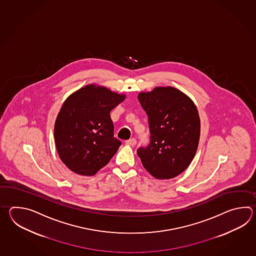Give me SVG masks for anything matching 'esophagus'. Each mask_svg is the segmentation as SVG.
Wrapping results in <instances>:
<instances>
[{"mask_svg":"<svg viewBox=\"0 0 256 256\" xmlns=\"http://www.w3.org/2000/svg\"><path fill=\"white\" fill-rule=\"evenodd\" d=\"M127 144H129V146H134L136 144V138H130L129 140H127L126 142Z\"/></svg>","mask_w":256,"mask_h":256,"instance_id":"34e87169","label":"esophagus"}]
</instances>
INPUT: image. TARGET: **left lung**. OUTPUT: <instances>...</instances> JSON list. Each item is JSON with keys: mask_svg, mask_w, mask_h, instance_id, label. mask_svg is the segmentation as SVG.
Segmentation results:
<instances>
[{"mask_svg": "<svg viewBox=\"0 0 256 256\" xmlns=\"http://www.w3.org/2000/svg\"><path fill=\"white\" fill-rule=\"evenodd\" d=\"M138 100L146 112L150 142L137 154L147 171L159 180L181 174L195 156L200 136V120L195 104L172 87L141 92Z\"/></svg>", "mask_w": 256, "mask_h": 256, "instance_id": "1", "label": "left lung"}]
</instances>
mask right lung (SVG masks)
I'll return each mask as SVG.
<instances>
[{"label": "right lung", "instance_id": "right-lung-1", "mask_svg": "<svg viewBox=\"0 0 256 256\" xmlns=\"http://www.w3.org/2000/svg\"><path fill=\"white\" fill-rule=\"evenodd\" d=\"M124 98L107 88L88 85L66 100L54 124V142L71 171L93 176L109 163L122 144L114 136L110 112Z\"/></svg>", "mask_w": 256, "mask_h": 256}]
</instances>
